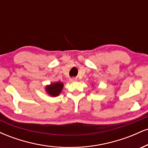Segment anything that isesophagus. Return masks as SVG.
I'll use <instances>...</instances> for the list:
<instances>
[{"instance_id":"esophagus-1","label":"esophagus","mask_w":148,"mask_h":148,"mask_svg":"<svg viewBox=\"0 0 148 148\" xmlns=\"http://www.w3.org/2000/svg\"><path fill=\"white\" fill-rule=\"evenodd\" d=\"M69 81H70L71 82H75V81H77V79H76V78H71V79H69Z\"/></svg>"}]
</instances>
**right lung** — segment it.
Returning a JSON list of instances; mask_svg holds the SVG:
<instances>
[{"mask_svg":"<svg viewBox=\"0 0 148 148\" xmlns=\"http://www.w3.org/2000/svg\"><path fill=\"white\" fill-rule=\"evenodd\" d=\"M63 88V84L59 81L53 84H51L49 86H46L45 90L49 95L52 97H56L60 95Z\"/></svg>","mask_w":148,"mask_h":148,"instance_id":"obj_1","label":"right lung"}]
</instances>
